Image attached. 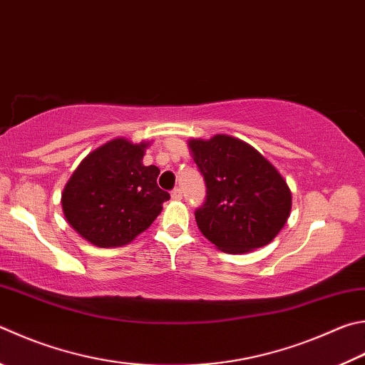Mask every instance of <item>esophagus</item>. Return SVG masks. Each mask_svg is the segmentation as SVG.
I'll list each match as a JSON object with an SVG mask.
<instances>
[{"label":"esophagus","instance_id":"34e87169","mask_svg":"<svg viewBox=\"0 0 365 365\" xmlns=\"http://www.w3.org/2000/svg\"><path fill=\"white\" fill-rule=\"evenodd\" d=\"M170 196H172V200H174V201H180L182 197H183V195H182V190H180V188H174V190H172Z\"/></svg>","mask_w":365,"mask_h":365}]
</instances>
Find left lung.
<instances>
[{
	"instance_id": "left-lung-1",
	"label": "left lung",
	"mask_w": 365,
	"mask_h": 365,
	"mask_svg": "<svg viewBox=\"0 0 365 365\" xmlns=\"http://www.w3.org/2000/svg\"><path fill=\"white\" fill-rule=\"evenodd\" d=\"M204 177L205 197L195 210L197 228L228 254L263 247L286 225L292 196L273 164L230 135L190 140Z\"/></svg>"
}]
</instances>
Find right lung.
<instances>
[{
    "mask_svg": "<svg viewBox=\"0 0 365 365\" xmlns=\"http://www.w3.org/2000/svg\"><path fill=\"white\" fill-rule=\"evenodd\" d=\"M145 148L147 143L115 138L86 156L65 187V218L94 246L130 242L155 222L170 197L158 187L160 169L142 164Z\"/></svg>",
    "mask_w": 365,
    "mask_h": 365,
    "instance_id": "obj_1",
    "label": "right lung"
}]
</instances>
